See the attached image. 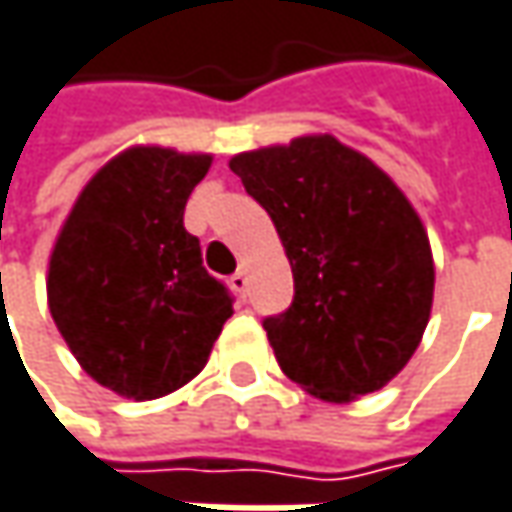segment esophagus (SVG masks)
Listing matches in <instances>:
<instances>
[{
	"label": "esophagus",
	"mask_w": 512,
	"mask_h": 512,
	"mask_svg": "<svg viewBox=\"0 0 512 512\" xmlns=\"http://www.w3.org/2000/svg\"><path fill=\"white\" fill-rule=\"evenodd\" d=\"M231 289H234V292H240V295H246V289H249V278H246V269H237V272L231 275Z\"/></svg>",
	"instance_id": "34e87169"
}]
</instances>
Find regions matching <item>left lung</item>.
<instances>
[{
  "label": "left lung",
  "mask_w": 512,
  "mask_h": 512,
  "mask_svg": "<svg viewBox=\"0 0 512 512\" xmlns=\"http://www.w3.org/2000/svg\"><path fill=\"white\" fill-rule=\"evenodd\" d=\"M266 208L295 278L292 307L263 321L292 382L324 403L385 388L432 316L435 260L408 196L330 133L231 156Z\"/></svg>",
  "instance_id": "8db88e82"
}]
</instances>
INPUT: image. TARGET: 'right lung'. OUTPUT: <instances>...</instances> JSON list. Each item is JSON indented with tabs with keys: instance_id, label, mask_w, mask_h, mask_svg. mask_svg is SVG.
<instances>
[{
	"instance_id": "add662e5",
	"label": "right lung",
	"mask_w": 512,
	"mask_h": 512,
	"mask_svg": "<svg viewBox=\"0 0 512 512\" xmlns=\"http://www.w3.org/2000/svg\"><path fill=\"white\" fill-rule=\"evenodd\" d=\"M211 153L136 144L77 194L48 257V310L98 385L159 400L208 362L234 307L185 231V202Z\"/></svg>"
}]
</instances>
